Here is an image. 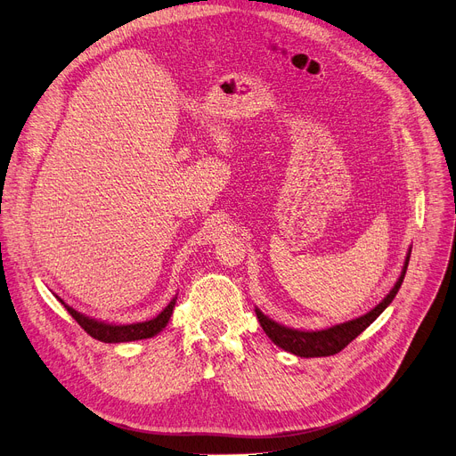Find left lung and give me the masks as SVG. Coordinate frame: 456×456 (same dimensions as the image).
<instances>
[{"label":"left lung","instance_id":"left-lung-1","mask_svg":"<svg viewBox=\"0 0 456 456\" xmlns=\"http://www.w3.org/2000/svg\"><path fill=\"white\" fill-rule=\"evenodd\" d=\"M408 262H410V254L406 258L404 269H403V275L396 281L395 288L389 291L387 297L381 301L379 305H376L370 313H367L365 316L355 318L352 322H346V323H338L330 327V330H322V331H297V330H289V327H284L277 322L269 320L267 316H264L258 308H256V316L258 322L262 325V330L265 331V335L275 342L279 348L299 355V357H327V355H335L340 350H344L346 346H348L355 337H359L362 331L367 330V327L386 311L389 306V303L395 299L396 291L404 281L406 275V269H408Z\"/></svg>","mask_w":456,"mask_h":456}]
</instances>
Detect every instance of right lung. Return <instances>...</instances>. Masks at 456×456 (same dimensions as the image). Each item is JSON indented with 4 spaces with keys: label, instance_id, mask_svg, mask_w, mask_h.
Returning <instances> with one entry per match:
<instances>
[{
    "label": "right lung",
    "instance_id": "obj_1",
    "mask_svg": "<svg viewBox=\"0 0 456 456\" xmlns=\"http://www.w3.org/2000/svg\"><path fill=\"white\" fill-rule=\"evenodd\" d=\"M61 301V299H60ZM61 305L67 308V313L78 322V325L82 330L89 335L94 337L101 342H131V340H142V338H151L157 333H160L165 330L172 313H174V306H175V299H172L168 303V306L162 311L157 318L150 320V322H140V323H131V325H110V323H104V322H97L94 318H87L80 313H77L75 308L65 305L61 301Z\"/></svg>",
    "mask_w": 456,
    "mask_h": 456
}]
</instances>
